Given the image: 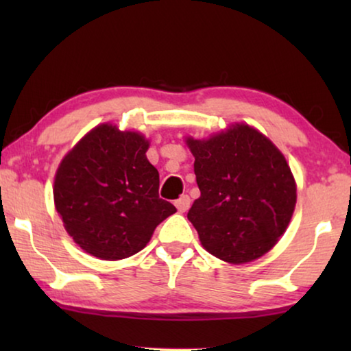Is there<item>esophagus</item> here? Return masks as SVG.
<instances>
[{
	"label": "esophagus",
	"instance_id": "34e87169",
	"mask_svg": "<svg viewBox=\"0 0 351 351\" xmlns=\"http://www.w3.org/2000/svg\"><path fill=\"white\" fill-rule=\"evenodd\" d=\"M176 208L180 214L186 213V210H189V208H190V196L189 195H182L180 198L176 201Z\"/></svg>",
	"mask_w": 351,
	"mask_h": 351
}]
</instances>
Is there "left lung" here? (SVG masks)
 <instances>
[{
  "label": "left lung",
  "mask_w": 351,
  "mask_h": 351,
  "mask_svg": "<svg viewBox=\"0 0 351 351\" xmlns=\"http://www.w3.org/2000/svg\"><path fill=\"white\" fill-rule=\"evenodd\" d=\"M201 196L186 217L220 261L265 256L289 227L297 184L280 148L258 129L232 123L206 138L185 137Z\"/></svg>",
  "instance_id": "left-lung-1"
}]
</instances>
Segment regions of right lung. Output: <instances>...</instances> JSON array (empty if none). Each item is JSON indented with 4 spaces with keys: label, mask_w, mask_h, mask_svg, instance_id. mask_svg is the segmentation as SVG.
Wrapping results in <instances>:
<instances>
[{
    "label": "right lung",
    "mask_w": 351,
    "mask_h": 351,
    "mask_svg": "<svg viewBox=\"0 0 351 351\" xmlns=\"http://www.w3.org/2000/svg\"><path fill=\"white\" fill-rule=\"evenodd\" d=\"M148 147L143 134L102 123L62 158L52 186L54 206L66 233L89 256H134L177 210L158 196L160 174L147 160Z\"/></svg>",
    "instance_id": "right-lung-1"
}]
</instances>
